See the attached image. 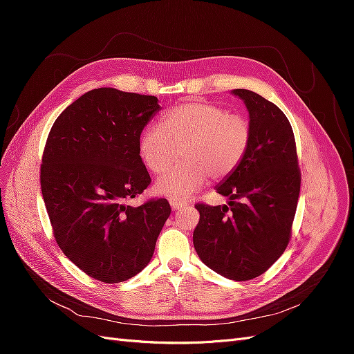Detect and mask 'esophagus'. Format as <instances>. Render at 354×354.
<instances>
[{
	"label": "esophagus",
	"instance_id": "esophagus-1",
	"mask_svg": "<svg viewBox=\"0 0 354 354\" xmlns=\"http://www.w3.org/2000/svg\"><path fill=\"white\" fill-rule=\"evenodd\" d=\"M169 205H171V208H173L174 211H181V209H185V208H189V203L187 202H181V201H171Z\"/></svg>",
	"mask_w": 354,
	"mask_h": 354
}]
</instances>
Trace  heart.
<instances>
[{"label":"heart","mask_w":354,"mask_h":354,"mask_svg":"<svg viewBox=\"0 0 354 354\" xmlns=\"http://www.w3.org/2000/svg\"><path fill=\"white\" fill-rule=\"evenodd\" d=\"M162 127L151 125L138 140V155L153 174L167 171L183 147V165L155 183L158 195L171 201L190 198L208 178L230 176L251 145V124L212 103L192 102L176 106L162 116Z\"/></svg>","instance_id":"b5f03b06"}]
</instances>
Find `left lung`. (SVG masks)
<instances>
[{"mask_svg": "<svg viewBox=\"0 0 354 354\" xmlns=\"http://www.w3.org/2000/svg\"><path fill=\"white\" fill-rule=\"evenodd\" d=\"M232 94L250 115L251 145L239 167L216 186L227 205L198 203L194 245L202 263L232 281H250L279 259L291 238L299 195L297 147L285 113L250 90Z\"/></svg>", "mask_w": 354, "mask_h": 354, "instance_id": "8db88e82", "label": "left lung"}]
</instances>
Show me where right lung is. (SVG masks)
Returning a JSON list of instances; mask_svg holds the SVG:
<instances>
[{
  "instance_id": "obj_1",
  "label": "right lung",
  "mask_w": 354,
  "mask_h": 354,
  "mask_svg": "<svg viewBox=\"0 0 354 354\" xmlns=\"http://www.w3.org/2000/svg\"><path fill=\"white\" fill-rule=\"evenodd\" d=\"M160 109L153 95L95 88L69 104L48 134L41 190L56 242L100 282L140 273L171 214L167 199L125 203L151 185L138 140Z\"/></svg>"
}]
</instances>
